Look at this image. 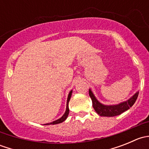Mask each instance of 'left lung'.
Returning a JSON list of instances; mask_svg holds the SVG:
<instances>
[{
	"mask_svg": "<svg viewBox=\"0 0 149 149\" xmlns=\"http://www.w3.org/2000/svg\"><path fill=\"white\" fill-rule=\"evenodd\" d=\"M88 94H89L90 97L92 100V105L94 110L97 112L98 115L103 117H114L120 115L125 111L130 109L134 104L136 100H137L138 96H139V92H137L127 101L117 105L107 106V105H103L100 102H99L90 89L88 91Z\"/></svg>",
	"mask_w": 149,
	"mask_h": 149,
	"instance_id": "obj_1",
	"label": "left lung"
}]
</instances>
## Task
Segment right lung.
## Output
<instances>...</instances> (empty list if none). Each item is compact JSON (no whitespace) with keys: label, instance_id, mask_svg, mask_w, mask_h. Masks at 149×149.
Segmentation results:
<instances>
[{"label":"right lung","instance_id":"right-lung-1","mask_svg":"<svg viewBox=\"0 0 149 149\" xmlns=\"http://www.w3.org/2000/svg\"><path fill=\"white\" fill-rule=\"evenodd\" d=\"M71 94H72V91H70V93H69V94H68V97L67 106H66V110H65V114H64V115H63L62 118H60V119L57 120H55V121L52 122V123H47V124H45V125H55V124H58V123H63V122L65 120L66 118H68V114H69L68 103H69V101H70V97H71Z\"/></svg>","mask_w":149,"mask_h":149}]
</instances>
